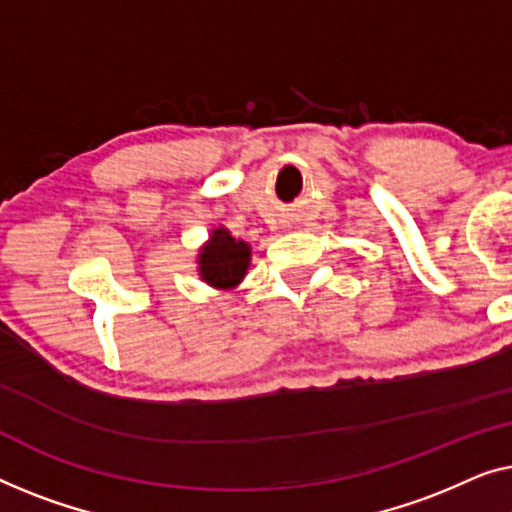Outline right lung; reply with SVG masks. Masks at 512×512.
Listing matches in <instances>:
<instances>
[{
  "mask_svg": "<svg viewBox=\"0 0 512 512\" xmlns=\"http://www.w3.org/2000/svg\"><path fill=\"white\" fill-rule=\"evenodd\" d=\"M250 255L253 253L246 241L234 239L225 227H215L199 250V276L218 290H232L248 273Z\"/></svg>",
  "mask_w": 512,
  "mask_h": 512,
  "instance_id": "obj_1",
  "label": "right lung"
}]
</instances>
